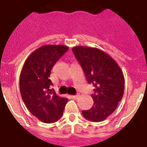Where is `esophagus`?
Segmentation results:
<instances>
[{
	"instance_id": "1",
	"label": "esophagus",
	"mask_w": 147,
	"mask_h": 147,
	"mask_svg": "<svg viewBox=\"0 0 147 147\" xmlns=\"http://www.w3.org/2000/svg\"><path fill=\"white\" fill-rule=\"evenodd\" d=\"M71 97H72V98L73 99H77L80 97V95H79V94H76V95H72Z\"/></svg>"
}]
</instances>
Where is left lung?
I'll use <instances>...</instances> for the list:
<instances>
[{
  "label": "left lung",
  "mask_w": 147,
  "mask_h": 147,
  "mask_svg": "<svg viewBox=\"0 0 147 147\" xmlns=\"http://www.w3.org/2000/svg\"><path fill=\"white\" fill-rule=\"evenodd\" d=\"M72 52L88 83L94 87L91 94L94 105L89 110L82 111L83 116L94 122H101L113 113L123 97V72L110 56L98 49L76 46Z\"/></svg>",
  "instance_id": "obj_1"
}]
</instances>
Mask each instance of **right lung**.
<instances>
[{"mask_svg": "<svg viewBox=\"0 0 147 147\" xmlns=\"http://www.w3.org/2000/svg\"><path fill=\"white\" fill-rule=\"evenodd\" d=\"M63 45H45L34 51L25 61L20 77L22 99L28 110L46 123L56 122L63 114L67 99L50 89L52 67L67 51Z\"/></svg>", "mask_w": 147, "mask_h": 147, "instance_id": "1", "label": "right lung"}]
</instances>
